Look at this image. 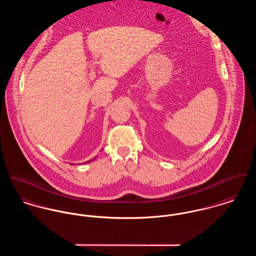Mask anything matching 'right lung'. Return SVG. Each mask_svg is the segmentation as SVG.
I'll list each match as a JSON object with an SVG mask.
<instances>
[{
	"label": "right lung",
	"mask_w": 256,
	"mask_h": 256,
	"mask_svg": "<svg viewBox=\"0 0 256 256\" xmlns=\"http://www.w3.org/2000/svg\"><path fill=\"white\" fill-rule=\"evenodd\" d=\"M92 162V160H90V162H85V163H89V162Z\"/></svg>",
	"instance_id": "add662e5"
}]
</instances>
